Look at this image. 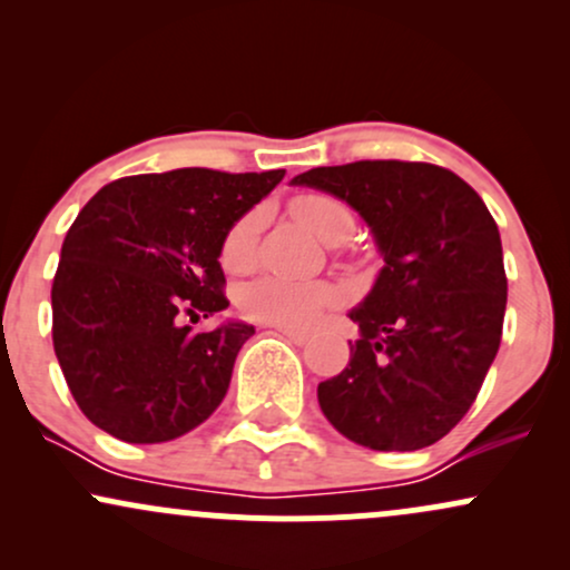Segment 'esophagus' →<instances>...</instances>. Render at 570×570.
<instances>
[{
	"mask_svg": "<svg viewBox=\"0 0 570 570\" xmlns=\"http://www.w3.org/2000/svg\"><path fill=\"white\" fill-rule=\"evenodd\" d=\"M276 330L281 332V335L284 337H289L292 343H297V345H303V343H307V332H299V330H289V326H276Z\"/></svg>",
	"mask_w": 570,
	"mask_h": 570,
	"instance_id": "esophagus-1",
	"label": "esophagus"
}]
</instances>
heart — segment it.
I'll use <instances>...</instances> for the list:
<instances>
[{"mask_svg": "<svg viewBox=\"0 0 570 570\" xmlns=\"http://www.w3.org/2000/svg\"><path fill=\"white\" fill-rule=\"evenodd\" d=\"M292 214L324 244H343L356 230V217L345 200L326 193H303L292 200ZM263 214L257 208L240 214L222 240V265L227 271H244L257 257ZM337 303L335 286L326 281L289 276H263L246 284L238 294V307L246 318L271 326H307L324 307Z\"/></svg>", "mask_w": 570, "mask_h": 570, "instance_id": "obj_1", "label": "heart"}]
</instances>
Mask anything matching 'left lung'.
I'll use <instances>...</instances> for the list:
<instances>
[{"mask_svg": "<svg viewBox=\"0 0 570 570\" xmlns=\"http://www.w3.org/2000/svg\"><path fill=\"white\" fill-rule=\"evenodd\" d=\"M351 203L385 267L351 318V362L318 383L340 434L394 453L440 442L480 394L507 311L501 235L461 176L434 163L356 160L294 176Z\"/></svg>", "mask_w": 570, "mask_h": 570, "instance_id": "left-lung-1", "label": "left lung"}]
</instances>
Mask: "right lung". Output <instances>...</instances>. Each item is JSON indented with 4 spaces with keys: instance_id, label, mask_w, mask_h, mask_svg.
Returning a JSON list of instances; mask_svg holds the SVG:
<instances>
[{
    "instance_id": "add662e5",
    "label": "right lung",
    "mask_w": 570,
    "mask_h": 570,
    "mask_svg": "<svg viewBox=\"0 0 570 570\" xmlns=\"http://www.w3.org/2000/svg\"><path fill=\"white\" fill-rule=\"evenodd\" d=\"M284 179V168H176L109 181L61 246L53 348L77 407L117 440L168 442L200 426L227 394L248 324L195 332L225 311L222 240Z\"/></svg>"
}]
</instances>
